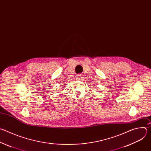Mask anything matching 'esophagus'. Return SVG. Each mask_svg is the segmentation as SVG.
Segmentation results:
<instances>
[{"instance_id": "obj_1", "label": "esophagus", "mask_w": 151, "mask_h": 151, "mask_svg": "<svg viewBox=\"0 0 151 151\" xmlns=\"http://www.w3.org/2000/svg\"><path fill=\"white\" fill-rule=\"evenodd\" d=\"M83 77V75L82 74H78V75H76V78H77V79H81V78H82Z\"/></svg>"}]
</instances>
